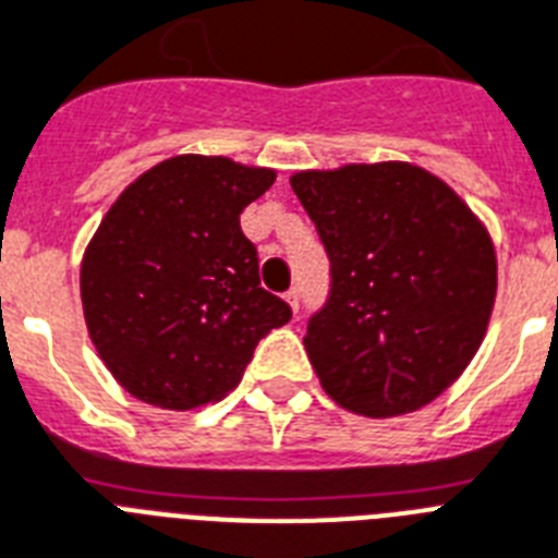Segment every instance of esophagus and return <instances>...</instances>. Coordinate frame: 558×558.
<instances>
[{
    "instance_id": "34e87169",
    "label": "esophagus",
    "mask_w": 558,
    "mask_h": 558,
    "mask_svg": "<svg viewBox=\"0 0 558 558\" xmlns=\"http://www.w3.org/2000/svg\"><path fill=\"white\" fill-rule=\"evenodd\" d=\"M284 302L291 305V311H300V291H296V288H291V291L284 293Z\"/></svg>"
}]
</instances>
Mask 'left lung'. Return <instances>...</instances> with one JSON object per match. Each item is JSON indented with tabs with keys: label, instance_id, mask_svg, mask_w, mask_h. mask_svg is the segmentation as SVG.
<instances>
[{
	"label": "left lung",
	"instance_id": "1",
	"mask_svg": "<svg viewBox=\"0 0 558 558\" xmlns=\"http://www.w3.org/2000/svg\"><path fill=\"white\" fill-rule=\"evenodd\" d=\"M291 186L331 258V293L302 340L325 395L365 417L417 412L487 333L498 284L487 227L403 160L307 169Z\"/></svg>",
	"mask_w": 558,
	"mask_h": 558
}]
</instances>
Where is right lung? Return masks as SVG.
Here are the masks:
<instances>
[{
    "label": "right lung",
    "mask_w": 558,
    "mask_h": 558,
    "mask_svg": "<svg viewBox=\"0 0 558 558\" xmlns=\"http://www.w3.org/2000/svg\"><path fill=\"white\" fill-rule=\"evenodd\" d=\"M274 169L175 155L120 193L80 265L88 337L111 377L160 409H198L239 386L291 307L258 284L239 216Z\"/></svg>",
    "instance_id": "add662e5"
}]
</instances>
